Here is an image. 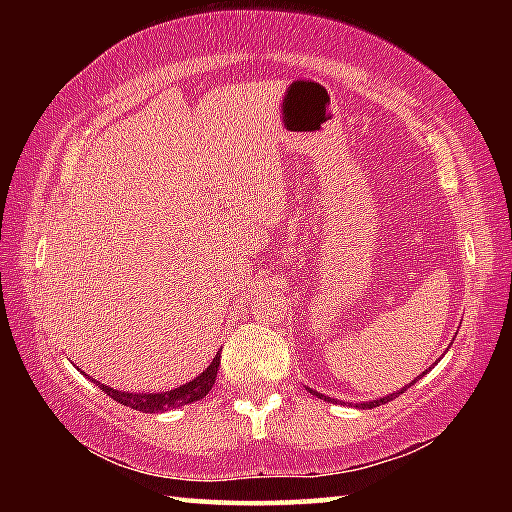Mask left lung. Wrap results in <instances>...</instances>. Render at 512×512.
I'll use <instances>...</instances> for the list:
<instances>
[{
	"mask_svg": "<svg viewBox=\"0 0 512 512\" xmlns=\"http://www.w3.org/2000/svg\"><path fill=\"white\" fill-rule=\"evenodd\" d=\"M424 375H427V372H422V375L420 377H424ZM418 377V379H420ZM415 381V379H413ZM413 381H411V384H413ZM409 384V386H411ZM406 391V388H402V391H397V393H391V395H386V397H379V400H370V402H361L359 404V409H372V406H379V404H386V402H391V400H395V397L397 395H400V393H404ZM311 395H316V397H320V400H325V402H332V397H327V395H323V393H316V391H309Z\"/></svg>",
	"mask_w": 512,
	"mask_h": 512,
	"instance_id": "obj_1",
	"label": "left lung"
}]
</instances>
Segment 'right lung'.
Here are the masks:
<instances>
[{
  "instance_id": "add662e5",
  "label": "right lung",
  "mask_w": 512,
  "mask_h": 512,
  "mask_svg": "<svg viewBox=\"0 0 512 512\" xmlns=\"http://www.w3.org/2000/svg\"><path fill=\"white\" fill-rule=\"evenodd\" d=\"M219 363H221V352H216V357L212 359L210 366H207L201 375L189 379L187 384L173 388V391H162V393H128V391H115V388H110L106 384H99L97 379H92L90 375H85L90 381H94L103 393L110 395L112 400L124 404V406H131L135 411H142V413H162V411H171V409H178V406H185V404H192L203 400V397L212 391L214 381H216V370H219Z\"/></svg>"
}]
</instances>
